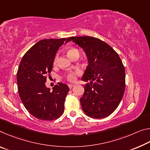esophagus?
<instances>
[{"mask_svg":"<svg viewBox=\"0 0 150 150\" xmlns=\"http://www.w3.org/2000/svg\"><path fill=\"white\" fill-rule=\"evenodd\" d=\"M68 86H69V89H71V88H72L73 86H74V85H73V84H69Z\"/></svg>","mask_w":150,"mask_h":150,"instance_id":"1","label":"esophagus"}]
</instances>
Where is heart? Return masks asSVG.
Returning a JSON list of instances; mask_svg holds the SVG:
<instances>
[{"label": "heart", "mask_w": 150, "mask_h": 150, "mask_svg": "<svg viewBox=\"0 0 150 150\" xmlns=\"http://www.w3.org/2000/svg\"><path fill=\"white\" fill-rule=\"evenodd\" d=\"M76 52H79V51H78L77 50L75 49H70L67 51V54L69 56H71V54H73V53H76ZM57 58L56 57L55 59H54V63L57 61ZM79 74H80V71H74V72L69 73L68 74H67L65 75V77H66V79L69 81L72 82V81H75L76 78H77V75H79Z\"/></svg>", "instance_id": "b5f03b06"}]
</instances>
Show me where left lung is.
<instances>
[{
    "mask_svg": "<svg viewBox=\"0 0 150 150\" xmlns=\"http://www.w3.org/2000/svg\"><path fill=\"white\" fill-rule=\"evenodd\" d=\"M72 41L83 49L88 65L82 81H91L84 85L80 99L85 113L96 119L111 115L117 108L125 87V68L119 54L101 40L93 37H71Z\"/></svg>",
    "mask_w": 150,
    "mask_h": 150,
    "instance_id": "1",
    "label": "left lung"
}]
</instances>
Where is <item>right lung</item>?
<instances>
[{"mask_svg":"<svg viewBox=\"0 0 150 150\" xmlns=\"http://www.w3.org/2000/svg\"><path fill=\"white\" fill-rule=\"evenodd\" d=\"M65 40H41L25 54L19 64L16 74L18 94L27 110L39 120H56L64 111L69 91L67 85L59 82L51 91L45 82L53 69L57 51Z\"/></svg>","mask_w":150,"mask_h":150,"instance_id":"add662e5","label":"right lung"}]
</instances>
